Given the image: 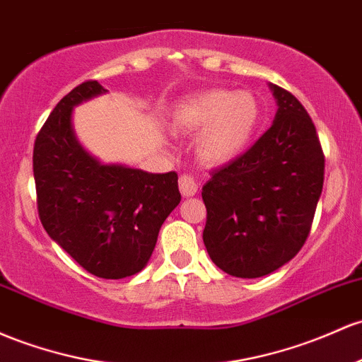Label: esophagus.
<instances>
[{
	"instance_id": "esophagus-1",
	"label": "esophagus",
	"mask_w": 362,
	"mask_h": 362,
	"mask_svg": "<svg viewBox=\"0 0 362 362\" xmlns=\"http://www.w3.org/2000/svg\"><path fill=\"white\" fill-rule=\"evenodd\" d=\"M178 189H180L182 196H185V197L196 196V192H197V182L194 180L192 175L184 173L180 178H178Z\"/></svg>"
}]
</instances>
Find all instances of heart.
Returning a JSON list of instances; mask_svg holds the SVG:
<instances>
[{"mask_svg": "<svg viewBox=\"0 0 362 362\" xmlns=\"http://www.w3.org/2000/svg\"><path fill=\"white\" fill-rule=\"evenodd\" d=\"M263 118L259 99L249 90L213 89L187 98L175 110L180 130H201L199 156L208 163H226L247 149Z\"/></svg>", "mask_w": 362, "mask_h": 362, "instance_id": "obj_1", "label": "heart"}]
</instances>
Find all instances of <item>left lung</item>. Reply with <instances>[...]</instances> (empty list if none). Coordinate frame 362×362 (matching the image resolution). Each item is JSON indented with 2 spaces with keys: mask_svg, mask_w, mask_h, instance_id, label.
Returning a JSON list of instances; mask_svg holds the SVG:
<instances>
[{
  "mask_svg": "<svg viewBox=\"0 0 362 362\" xmlns=\"http://www.w3.org/2000/svg\"><path fill=\"white\" fill-rule=\"evenodd\" d=\"M273 125L202 187V232L213 263L239 278H259L303 249L325 180V154L300 101L272 86Z\"/></svg>",
  "mask_w": 362,
  "mask_h": 362,
  "instance_id": "obj_1",
  "label": "left lung"
}]
</instances>
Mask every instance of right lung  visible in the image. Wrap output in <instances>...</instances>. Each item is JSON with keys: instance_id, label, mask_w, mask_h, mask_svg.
I'll return each instance as SVG.
<instances>
[{"instance_id": "right-lung-1", "label": "right lung", "mask_w": 362, "mask_h": 362, "mask_svg": "<svg viewBox=\"0 0 362 362\" xmlns=\"http://www.w3.org/2000/svg\"><path fill=\"white\" fill-rule=\"evenodd\" d=\"M105 93L96 81L70 90L34 142L42 226L90 275L118 280L148 264L163 221L180 202L178 175L101 165L75 141L71 108Z\"/></svg>"}]
</instances>
